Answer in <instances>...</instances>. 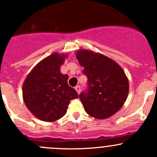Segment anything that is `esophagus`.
<instances>
[{
	"label": "esophagus",
	"instance_id": "34e87169",
	"mask_svg": "<svg viewBox=\"0 0 157 157\" xmlns=\"http://www.w3.org/2000/svg\"><path fill=\"white\" fill-rule=\"evenodd\" d=\"M75 89H76V91H77V92L78 93V94H80V92H81V87H80V86H77L75 87Z\"/></svg>",
	"mask_w": 157,
	"mask_h": 157
}]
</instances>
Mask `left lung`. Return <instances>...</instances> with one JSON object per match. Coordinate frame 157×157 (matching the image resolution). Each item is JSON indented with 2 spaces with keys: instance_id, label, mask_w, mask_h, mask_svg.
<instances>
[{
  "instance_id": "obj_1",
  "label": "left lung",
  "mask_w": 157,
  "mask_h": 157,
  "mask_svg": "<svg viewBox=\"0 0 157 157\" xmlns=\"http://www.w3.org/2000/svg\"><path fill=\"white\" fill-rule=\"evenodd\" d=\"M76 57L87 77L86 89L79 95L85 111L98 119L114 115L128 95V79L124 70L107 56L86 50L77 51Z\"/></svg>"
}]
</instances>
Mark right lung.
Returning <instances> with one entry per match:
<instances>
[{
    "instance_id": "obj_1",
    "label": "right lung",
    "mask_w": 157,
    "mask_h": 157,
    "mask_svg": "<svg viewBox=\"0 0 157 157\" xmlns=\"http://www.w3.org/2000/svg\"><path fill=\"white\" fill-rule=\"evenodd\" d=\"M65 57L52 53L36 65L24 82V101L39 119H59L66 113L70 101L78 98L75 89L68 84V76L60 72Z\"/></svg>"
}]
</instances>
